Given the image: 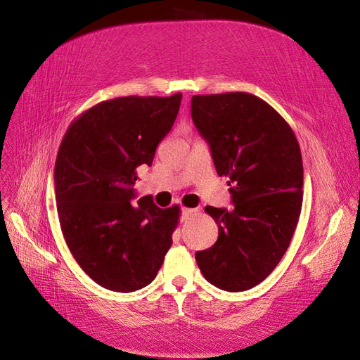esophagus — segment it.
I'll return each mask as SVG.
<instances>
[{
  "label": "esophagus",
  "instance_id": "esophagus-1",
  "mask_svg": "<svg viewBox=\"0 0 360 360\" xmlns=\"http://www.w3.org/2000/svg\"><path fill=\"white\" fill-rule=\"evenodd\" d=\"M193 213H197V209H188V207H186V209L181 210V219H183V221L189 219V217H191Z\"/></svg>",
  "mask_w": 360,
  "mask_h": 360
}]
</instances>
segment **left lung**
<instances>
[{
	"label": "left lung",
	"mask_w": 360,
	"mask_h": 360,
	"mask_svg": "<svg viewBox=\"0 0 360 360\" xmlns=\"http://www.w3.org/2000/svg\"><path fill=\"white\" fill-rule=\"evenodd\" d=\"M191 112L210 144L216 172L228 177L234 204L231 210L205 207L219 236L195 259L214 287L245 291L274 271L296 231L303 200L300 147L284 117L254 94H197Z\"/></svg>",
	"instance_id": "obj_1"
}]
</instances>
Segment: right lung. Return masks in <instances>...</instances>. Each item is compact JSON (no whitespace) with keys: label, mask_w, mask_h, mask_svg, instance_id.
Instances as JSON below:
<instances>
[{"label":"right lung","mask_w":360,"mask_h":360,"mask_svg":"<svg viewBox=\"0 0 360 360\" xmlns=\"http://www.w3.org/2000/svg\"><path fill=\"white\" fill-rule=\"evenodd\" d=\"M181 93L103 101L73 120L56 160L60 226L73 258L97 284L120 292L148 285L158 275L180 207L134 204L141 165H151L176 122Z\"/></svg>","instance_id":"obj_1"}]
</instances>
